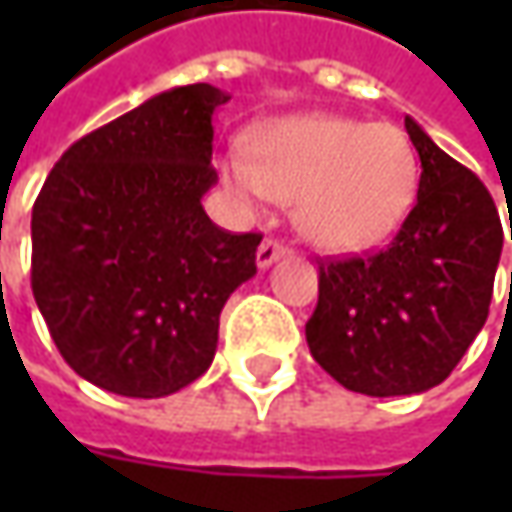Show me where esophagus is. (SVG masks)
Returning a JSON list of instances; mask_svg holds the SVG:
<instances>
[{
    "label": "esophagus",
    "mask_w": 512,
    "mask_h": 512,
    "mask_svg": "<svg viewBox=\"0 0 512 512\" xmlns=\"http://www.w3.org/2000/svg\"><path fill=\"white\" fill-rule=\"evenodd\" d=\"M287 256V247H282L279 242H273V239H265L259 250H256V265L259 270H267V267L273 265V262H279V259H285Z\"/></svg>",
    "instance_id": "34e87169"
}]
</instances>
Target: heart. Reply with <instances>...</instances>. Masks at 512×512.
Listing matches in <instances>:
<instances>
[{"mask_svg":"<svg viewBox=\"0 0 512 512\" xmlns=\"http://www.w3.org/2000/svg\"><path fill=\"white\" fill-rule=\"evenodd\" d=\"M245 153L219 162L247 213L296 202V227L325 253H362L396 233L416 199L419 159L390 122L296 113L250 133Z\"/></svg>","mask_w":512,"mask_h":512,"instance_id":"heart-1","label":"heart"}]
</instances>
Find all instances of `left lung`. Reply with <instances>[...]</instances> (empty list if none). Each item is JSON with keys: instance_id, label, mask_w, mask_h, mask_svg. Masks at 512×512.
Returning a JSON list of instances; mask_svg holds the SVG:
<instances>
[{"instance_id": "left-lung-1", "label": "left lung", "mask_w": 512, "mask_h": 512, "mask_svg": "<svg viewBox=\"0 0 512 512\" xmlns=\"http://www.w3.org/2000/svg\"><path fill=\"white\" fill-rule=\"evenodd\" d=\"M422 159L419 196L387 250L319 267L305 325L313 359L364 396H413L442 384L487 322L502 219L476 173L404 116ZM512 239V216H510Z\"/></svg>"}]
</instances>
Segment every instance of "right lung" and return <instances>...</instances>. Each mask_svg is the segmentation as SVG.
Wrapping results in <instances>:
<instances>
[{"mask_svg":"<svg viewBox=\"0 0 512 512\" xmlns=\"http://www.w3.org/2000/svg\"><path fill=\"white\" fill-rule=\"evenodd\" d=\"M225 102L207 82L150 96L70 145L33 205V299L65 362L108 393L196 382L222 307L256 276L262 236L225 233L202 207Z\"/></svg>","mask_w":512,"mask_h":512,"instance_id":"obj_1","label":"right lung"}]
</instances>
